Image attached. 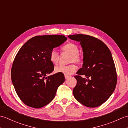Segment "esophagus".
Returning <instances> with one entry per match:
<instances>
[{
  "label": "esophagus",
  "mask_w": 128,
  "mask_h": 128,
  "mask_svg": "<svg viewBox=\"0 0 128 128\" xmlns=\"http://www.w3.org/2000/svg\"><path fill=\"white\" fill-rule=\"evenodd\" d=\"M69 78V76H68V75H65V78L67 79V78Z\"/></svg>",
  "instance_id": "obj_1"
}]
</instances>
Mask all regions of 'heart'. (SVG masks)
<instances>
[{
    "label": "heart",
    "instance_id": "b5f03b06",
    "mask_svg": "<svg viewBox=\"0 0 128 128\" xmlns=\"http://www.w3.org/2000/svg\"><path fill=\"white\" fill-rule=\"evenodd\" d=\"M63 52H66L71 54L70 57L69 62H70L80 63L81 61V57L78 52L79 50L78 46L72 43H69L64 46L62 48ZM59 59V54L55 49L52 50L50 55V61L52 63L56 64L58 62ZM77 69V68L74 64L69 65V66H59L55 68L54 72L56 73H61L65 75H70L74 73Z\"/></svg>",
    "mask_w": 128,
    "mask_h": 128
}]
</instances>
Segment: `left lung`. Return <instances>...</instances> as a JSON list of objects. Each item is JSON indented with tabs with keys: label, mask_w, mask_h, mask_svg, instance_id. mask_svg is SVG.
I'll use <instances>...</instances> for the list:
<instances>
[{
	"label": "left lung",
	"mask_w": 128,
	"mask_h": 128,
	"mask_svg": "<svg viewBox=\"0 0 128 128\" xmlns=\"http://www.w3.org/2000/svg\"><path fill=\"white\" fill-rule=\"evenodd\" d=\"M68 37L80 42L84 56L82 66L75 76L77 84L73 94L86 107H98L109 98L116 86L117 76L112 54L107 46L96 38L82 34Z\"/></svg>",
	"instance_id": "left-lung-1"
}]
</instances>
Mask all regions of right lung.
Listing matches in <instances>:
<instances>
[{"instance_id": "1", "label": "right lung", "mask_w": 128, "mask_h": 128, "mask_svg": "<svg viewBox=\"0 0 128 128\" xmlns=\"http://www.w3.org/2000/svg\"><path fill=\"white\" fill-rule=\"evenodd\" d=\"M66 40L62 35L35 36L18 50L13 62L11 77L16 94L27 106L40 108L48 104L64 82V75L61 73L47 75L54 70L50 59V52Z\"/></svg>"}]
</instances>
